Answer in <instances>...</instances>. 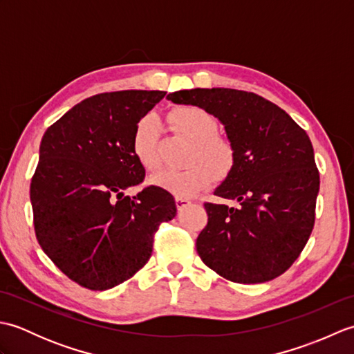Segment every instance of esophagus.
<instances>
[{"mask_svg":"<svg viewBox=\"0 0 354 354\" xmlns=\"http://www.w3.org/2000/svg\"><path fill=\"white\" fill-rule=\"evenodd\" d=\"M175 202H176V207L178 208H183V207H187V205L192 204L190 199H185V198H176Z\"/></svg>","mask_w":354,"mask_h":354,"instance_id":"obj_1","label":"esophagus"}]
</instances>
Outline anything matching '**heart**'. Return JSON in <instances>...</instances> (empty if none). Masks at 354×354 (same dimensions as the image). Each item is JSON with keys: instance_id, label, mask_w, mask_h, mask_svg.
Returning <instances> with one entry per match:
<instances>
[{"instance_id": "heart-1", "label": "heart", "mask_w": 354, "mask_h": 354, "mask_svg": "<svg viewBox=\"0 0 354 354\" xmlns=\"http://www.w3.org/2000/svg\"><path fill=\"white\" fill-rule=\"evenodd\" d=\"M170 123L193 141L189 167L164 170L153 176L152 183L178 198H190L204 190L214 178H227L237 160L232 142L217 133V123L212 114L194 104L178 106L169 114ZM132 152L149 171L160 169L158 152V122L152 115L142 117L132 133Z\"/></svg>"}]
</instances>
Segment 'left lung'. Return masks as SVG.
<instances>
[{
    "label": "left lung",
    "mask_w": 354,
    "mask_h": 354,
    "mask_svg": "<svg viewBox=\"0 0 354 354\" xmlns=\"http://www.w3.org/2000/svg\"><path fill=\"white\" fill-rule=\"evenodd\" d=\"M169 100L219 118L237 152L234 169L214 194L240 205L205 202L208 222L196 239L201 260L234 283L280 277L299 257L315 225L319 171L309 135L254 93L196 88L171 93Z\"/></svg>",
    "instance_id": "8db88e82"
}]
</instances>
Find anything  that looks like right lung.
Returning <instances> with one entry per match:
<instances>
[{"instance_id":"1","label":"right lung","mask_w":354,"mask_h":354,"mask_svg":"<svg viewBox=\"0 0 354 354\" xmlns=\"http://www.w3.org/2000/svg\"><path fill=\"white\" fill-rule=\"evenodd\" d=\"M164 91H115L77 103L45 131L30 183L35 234L62 272L91 290L129 280L149 261L155 232L176 216L169 192L146 185L132 152L135 126Z\"/></svg>"}]
</instances>
